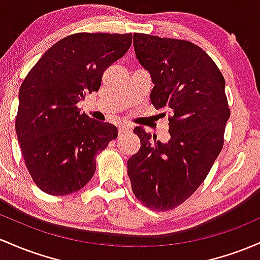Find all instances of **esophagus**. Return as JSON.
I'll list each match as a JSON object with an SVG mask.
<instances>
[{"mask_svg":"<svg viewBox=\"0 0 260 260\" xmlns=\"http://www.w3.org/2000/svg\"><path fill=\"white\" fill-rule=\"evenodd\" d=\"M131 131H132V128H131L128 124H119V127H118L119 136L127 135V133H129Z\"/></svg>","mask_w":260,"mask_h":260,"instance_id":"obj_1","label":"esophagus"}]
</instances>
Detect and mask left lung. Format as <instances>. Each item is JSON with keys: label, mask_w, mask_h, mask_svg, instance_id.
I'll list each match as a JSON object with an SVG mask.
<instances>
[{"label": "left lung", "mask_w": 260, "mask_h": 260, "mask_svg": "<svg viewBox=\"0 0 260 260\" xmlns=\"http://www.w3.org/2000/svg\"><path fill=\"white\" fill-rule=\"evenodd\" d=\"M136 56L150 74V101L169 112L170 139L141 127L138 153L127 161L136 198L149 209H175L206 179L223 145L230 118L224 78L205 50L187 41L133 34Z\"/></svg>", "instance_id": "left-lung-1"}]
</instances>
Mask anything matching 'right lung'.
Listing matches in <instances>:
<instances>
[{
	"label": "right lung",
	"mask_w": 260,
	"mask_h": 260,
	"mask_svg": "<svg viewBox=\"0 0 260 260\" xmlns=\"http://www.w3.org/2000/svg\"><path fill=\"white\" fill-rule=\"evenodd\" d=\"M132 34L76 33L49 48L19 88L16 133L30 176L44 192L69 195L96 170L95 155L117 138L116 125L78 107L102 74L127 53Z\"/></svg>",
	"instance_id": "add662e5"
}]
</instances>
